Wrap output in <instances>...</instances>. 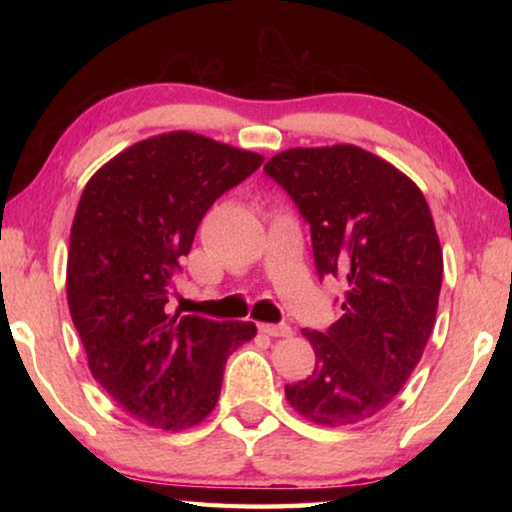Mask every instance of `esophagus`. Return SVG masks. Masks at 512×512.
I'll return each mask as SVG.
<instances>
[{
	"label": "esophagus",
	"mask_w": 512,
	"mask_h": 512,
	"mask_svg": "<svg viewBox=\"0 0 512 512\" xmlns=\"http://www.w3.org/2000/svg\"><path fill=\"white\" fill-rule=\"evenodd\" d=\"M259 329H262V332L268 336H291L293 334V329L284 323H277V325L264 323V325H259Z\"/></svg>",
	"instance_id": "obj_1"
}]
</instances>
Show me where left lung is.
<instances>
[{"label":"left lung","instance_id":"obj_1","mask_svg":"<svg viewBox=\"0 0 512 512\" xmlns=\"http://www.w3.org/2000/svg\"><path fill=\"white\" fill-rule=\"evenodd\" d=\"M264 171L309 223L320 280L348 284L327 332L302 329L316 368L284 393L325 427L368 420L402 391L436 320L443 250L429 205L402 171L352 144L282 151Z\"/></svg>","mask_w":512,"mask_h":512}]
</instances>
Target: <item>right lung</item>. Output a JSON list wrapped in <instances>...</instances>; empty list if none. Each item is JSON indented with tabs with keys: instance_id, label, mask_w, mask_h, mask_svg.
<instances>
[{
	"instance_id": "obj_1",
	"label": "right lung",
	"mask_w": 512,
	"mask_h": 512,
	"mask_svg": "<svg viewBox=\"0 0 512 512\" xmlns=\"http://www.w3.org/2000/svg\"><path fill=\"white\" fill-rule=\"evenodd\" d=\"M264 158L196 133L137 142L101 167L76 207L67 302L92 377L121 409L158 429L207 418L225 361L253 323L169 309L198 223Z\"/></svg>"
}]
</instances>
